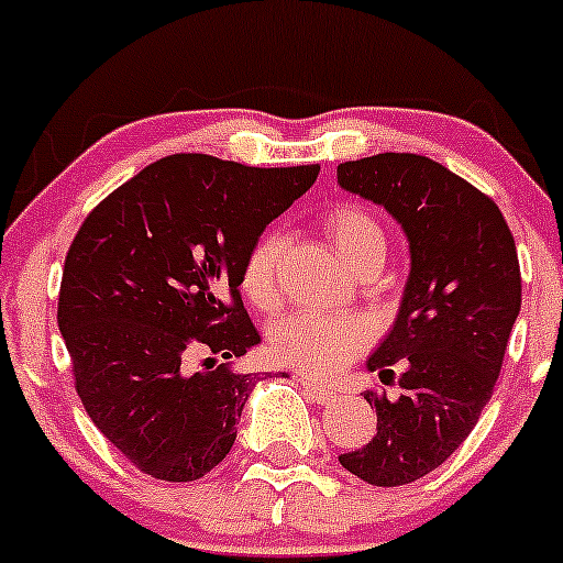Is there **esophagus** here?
<instances>
[{
  "mask_svg": "<svg viewBox=\"0 0 563 563\" xmlns=\"http://www.w3.org/2000/svg\"><path fill=\"white\" fill-rule=\"evenodd\" d=\"M301 387H305L307 393L312 395L314 400H318L320 406H331V404H336L339 400V393L336 390H331V387H325V385H318V382L314 379H307V376H301Z\"/></svg>",
  "mask_w": 563,
  "mask_h": 563,
  "instance_id": "1",
  "label": "esophagus"
}]
</instances>
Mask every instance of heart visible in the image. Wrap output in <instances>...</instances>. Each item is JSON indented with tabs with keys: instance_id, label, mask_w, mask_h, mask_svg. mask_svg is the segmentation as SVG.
I'll list each match as a JSON object with an SVG mask.
<instances>
[{
	"instance_id": "obj_1",
	"label": "heart",
	"mask_w": 563,
	"mask_h": 563,
	"mask_svg": "<svg viewBox=\"0 0 563 563\" xmlns=\"http://www.w3.org/2000/svg\"><path fill=\"white\" fill-rule=\"evenodd\" d=\"M325 234L342 262L355 272L361 264L385 256V234L366 211L355 206L325 216ZM283 238L269 232L253 245L243 267V291L253 305L267 307L275 299L277 262ZM366 320L347 312H294L272 331V350L286 366L310 376H333L368 344Z\"/></svg>"
}]
</instances>
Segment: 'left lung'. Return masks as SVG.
<instances>
[{
  "mask_svg": "<svg viewBox=\"0 0 563 563\" xmlns=\"http://www.w3.org/2000/svg\"><path fill=\"white\" fill-rule=\"evenodd\" d=\"M336 184L385 208L409 240L404 299L366 361L382 379L398 363L400 395L363 393L376 435L339 456L366 484L404 486L443 465L489 404L521 310L518 253L494 200L422 154L342 163Z\"/></svg>",
  "mask_w": 563,
  "mask_h": 563,
  "instance_id": "1",
  "label": "left lung"
}]
</instances>
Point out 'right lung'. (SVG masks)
Returning a JSON list of instances; mask_svg holds the SVG:
<instances>
[{
  "mask_svg": "<svg viewBox=\"0 0 563 563\" xmlns=\"http://www.w3.org/2000/svg\"><path fill=\"white\" fill-rule=\"evenodd\" d=\"M318 173L173 154L79 227L58 299L77 395L107 441L152 478L197 481L230 454L264 379L232 366L262 344L238 291L245 258ZM202 354L207 368L195 369Z\"/></svg>",
  "mask_w": 563,
  "mask_h": 563,
  "instance_id": "right-lung-1",
  "label": "right lung"
}]
</instances>
